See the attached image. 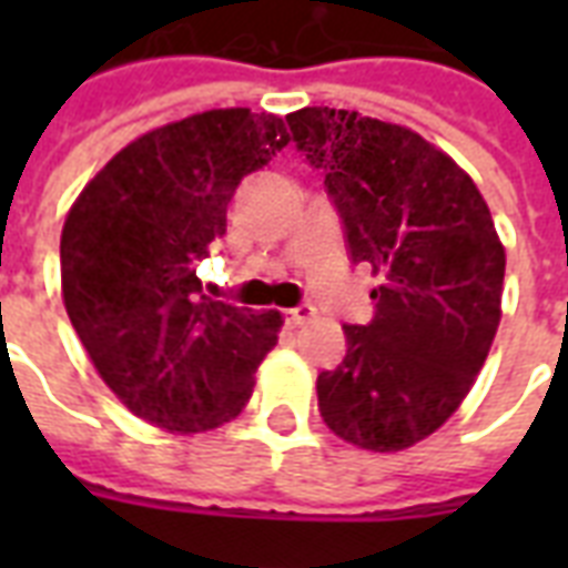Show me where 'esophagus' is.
<instances>
[{
    "instance_id": "esophagus-1",
    "label": "esophagus",
    "mask_w": 568,
    "mask_h": 568,
    "mask_svg": "<svg viewBox=\"0 0 568 568\" xmlns=\"http://www.w3.org/2000/svg\"><path fill=\"white\" fill-rule=\"evenodd\" d=\"M315 318V306L310 303H301V306H294V310H285V321L292 324V327H301L306 321Z\"/></svg>"
}]
</instances>
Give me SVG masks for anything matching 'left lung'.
<instances>
[{
  "instance_id": "1",
  "label": "left lung",
  "mask_w": 568,
  "mask_h": 568,
  "mask_svg": "<svg viewBox=\"0 0 568 568\" xmlns=\"http://www.w3.org/2000/svg\"><path fill=\"white\" fill-rule=\"evenodd\" d=\"M324 171L354 265L379 285L374 318L318 374V409L365 450H404L457 413L501 321L504 247L489 205L450 155L397 123L345 109L285 118Z\"/></svg>"
}]
</instances>
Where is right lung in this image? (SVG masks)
<instances>
[{"label":"right lung","mask_w":568,"mask_h":568,"mask_svg":"<svg viewBox=\"0 0 568 568\" xmlns=\"http://www.w3.org/2000/svg\"><path fill=\"white\" fill-rule=\"evenodd\" d=\"M288 144L283 118L214 109L123 146L61 232V294L105 386L171 433L221 427L247 406L280 312L205 297L196 262L226 232L247 173Z\"/></svg>","instance_id":"1"}]
</instances>
